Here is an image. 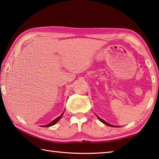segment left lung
<instances>
[{
  "label": "left lung",
  "mask_w": 159,
  "mask_h": 159,
  "mask_svg": "<svg viewBox=\"0 0 159 159\" xmlns=\"http://www.w3.org/2000/svg\"><path fill=\"white\" fill-rule=\"evenodd\" d=\"M98 118H99V120H100V121H102V123H104V124H105V125H109V126H110V127H114V125H111V124H109V123H107L106 121H104V120H102V118H99V117H98Z\"/></svg>",
  "instance_id": "1"
}]
</instances>
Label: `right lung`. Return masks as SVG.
Segmentation results:
<instances>
[{
  "mask_svg": "<svg viewBox=\"0 0 159 159\" xmlns=\"http://www.w3.org/2000/svg\"><path fill=\"white\" fill-rule=\"evenodd\" d=\"M63 114H64V112L62 113V114H61V116H60L59 117H57V118H55V120H53L52 122H50L49 124H48V125H44V127H50V126H52V125H55L56 123H57L59 120L60 119V118H61V116H62V115H63Z\"/></svg>",
  "mask_w": 159,
  "mask_h": 159,
  "instance_id": "1",
  "label": "right lung"
}]
</instances>
